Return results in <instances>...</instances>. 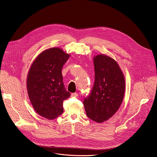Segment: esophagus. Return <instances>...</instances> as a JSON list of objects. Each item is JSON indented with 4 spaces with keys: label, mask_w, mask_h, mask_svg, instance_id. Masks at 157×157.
Wrapping results in <instances>:
<instances>
[{
    "label": "esophagus",
    "mask_w": 157,
    "mask_h": 157,
    "mask_svg": "<svg viewBox=\"0 0 157 157\" xmlns=\"http://www.w3.org/2000/svg\"><path fill=\"white\" fill-rule=\"evenodd\" d=\"M71 96L72 97H77L78 96V94H77V93H72L71 94Z\"/></svg>",
    "instance_id": "34e87169"
}]
</instances>
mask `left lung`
<instances>
[{"mask_svg": "<svg viewBox=\"0 0 157 157\" xmlns=\"http://www.w3.org/2000/svg\"><path fill=\"white\" fill-rule=\"evenodd\" d=\"M95 82L90 95L84 99L87 116L101 123L118 110L124 95L125 79L117 62L104 54L93 57Z\"/></svg>", "mask_w": 157, "mask_h": 157, "instance_id": "8db88e82", "label": "left lung"}]
</instances>
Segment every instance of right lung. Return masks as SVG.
<instances>
[{
    "instance_id": "1",
    "label": "right lung",
    "mask_w": 157,
    "mask_h": 157,
    "mask_svg": "<svg viewBox=\"0 0 157 157\" xmlns=\"http://www.w3.org/2000/svg\"><path fill=\"white\" fill-rule=\"evenodd\" d=\"M70 57L61 49L52 48L42 52L33 61L28 74V97L40 116L53 119L63 113V101L71 93L65 88L62 69Z\"/></svg>"
}]
</instances>
